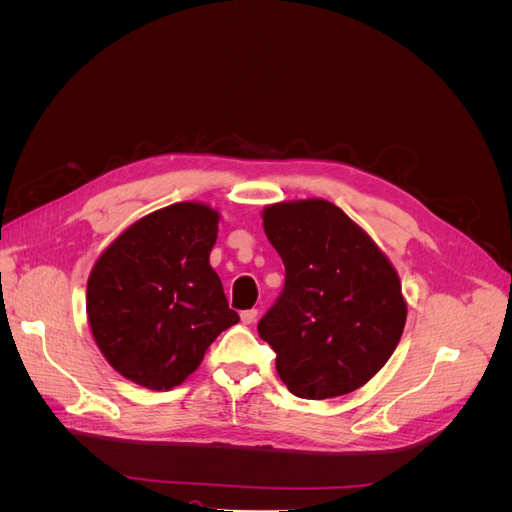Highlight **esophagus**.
Returning a JSON list of instances; mask_svg holds the SVG:
<instances>
[{"instance_id":"obj_1","label":"esophagus","mask_w":512,"mask_h":512,"mask_svg":"<svg viewBox=\"0 0 512 512\" xmlns=\"http://www.w3.org/2000/svg\"><path fill=\"white\" fill-rule=\"evenodd\" d=\"M258 316V309H245V312H241V322L243 324H252Z\"/></svg>"}]
</instances>
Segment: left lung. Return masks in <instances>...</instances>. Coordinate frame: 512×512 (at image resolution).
I'll return each instance as SVG.
<instances>
[{
  "label": "left lung",
  "mask_w": 512,
  "mask_h": 512,
  "mask_svg": "<svg viewBox=\"0 0 512 512\" xmlns=\"http://www.w3.org/2000/svg\"><path fill=\"white\" fill-rule=\"evenodd\" d=\"M262 220L286 267L284 290L258 322L277 374L303 399L356 391L404 333L408 307L393 265L329 200L277 203Z\"/></svg>",
  "instance_id": "1"
}]
</instances>
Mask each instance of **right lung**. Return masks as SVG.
Instances as JSON below:
<instances>
[{
  "label": "right lung",
  "mask_w": 512,
  "mask_h": 512,
  "mask_svg": "<svg viewBox=\"0 0 512 512\" xmlns=\"http://www.w3.org/2000/svg\"><path fill=\"white\" fill-rule=\"evenodd\" d=\"M218 213L177 203L132 224L98 258L87 318L106 361L153 391L181 384L239 314L228 307L209 252Z\"/></svg>",
  "instance_id": "right-lung-1"
}]
</instances>
